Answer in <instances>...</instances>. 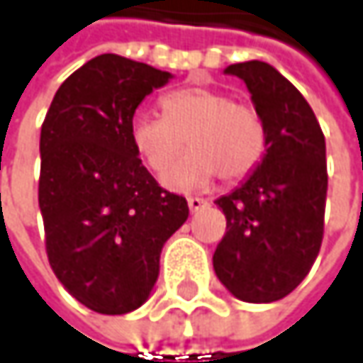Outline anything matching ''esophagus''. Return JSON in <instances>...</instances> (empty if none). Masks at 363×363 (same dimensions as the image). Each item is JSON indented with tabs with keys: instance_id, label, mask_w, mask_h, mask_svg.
<instances>
[{
	"instance_id": "esophagus-1",
	"label": "esophagus",
	"mask_w": 363,
	"mask_h": 363,
	"mask_svg": "<svg viewBox=\"0 0 363 363\" xmlns=\"http://www.w3.org/2000/svg\"><path fill=\"white\" fill-rule=\"evenodd\" d=\"M186 203H189V210H191V212H201V210L208 206V201L201 199V197H189Z\"/></svg>"
}]
</instances>
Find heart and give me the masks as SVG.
<instances>
[{"instance_id":"obj_1","label":"heart","mask_w":363,"mask_h":363,"mask_svg":"<svg viewBox=\"0 0 363 363\" xmlns=\"http://www.w3.org/2000/svg\"><path fill=\"white\" fill-rule=\"evenodd\" d=\"M160 106L164 116H133L128 137L155 174H162L189 141L193 149L164 174L168 186L199 189L218 177L239 182L264 162L268 149L266 122L253 106L235 101L230 93L189 84L166 93Z\"/></svg>"}]
</instances>
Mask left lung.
Wrapping results in <instances>:
<instances>
[{"instance_id":"obj_1","label":"left lung","mask_w":363,"mask_h":363,"mask_svg":"<svg viewBox=\"0 0 363 363\" xmlns=\"http://www.w3.org/2000/svg\"><path fill=\"white\" fill-rule=\"evenodd\" d=\"M243 79L268 133L255 172L216 199L226 233L214 251L220 282L241 301L272 303L308 277L324 237L326 143L306 97L266 62L226 68Z\"/></svg>"}]
</instances>
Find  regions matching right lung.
<instances>
[{
	"label": "right lung",
	"instance_id": "obj_1",
	"mask_svg": "<svg viewBox=\"0 0 363 363\" xmlns=\"http://www.w3.org/2000/svg\"><path fill=\"white\" fill-rule=\"evenodd\" d=\"M170 79L143 62L97 55L62 83L41 126L48 259L64 289L97 313L147 301L162 247L189 218L186 199L157 184L128 137L139 104Z\"/></svg>",
	"mask_w": 363,
	"mask_h": 363
}]
</instances>
